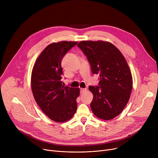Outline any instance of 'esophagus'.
<instances>
[{
	"mask_svg": "<svg viewBox=\"0 0 158 158\" xmlns=\"http://www.w3.org/2000/svg\"><path fill=\"white\" fill-rule=\"evenodd\" d=\"M86 89H86V88H81V89H80L81 93L82 94V93H84V92H85L86 91Z\"/></svg>",
	"mask_w": 158,
	"mask_h": 158,
	"instance_id": "34e87169",
	"label": "esophagus"
}]
</instances>
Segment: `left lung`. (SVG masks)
Listing matches in <instances>:
<instances>
[{"instance_id":"1","label":"left lung","mask_w":158,"mask_h":158,"mask_svg":"<svg viewBox=\"0 0 158 158\" xmlns=\"http://www.w3.org/2000/svg\"><path fill=\"white\" fill-rule=\"evenodd\" d=\"M77 46L86 56L92 73L100 76L98 86H89L94 95L91 109L97 118L111 120L122 113L129 100L132 78L129 65L121 52L108 41H81Z\"/></svg>"}]
</instances>
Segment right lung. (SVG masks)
I'll return each instance as SVG.
<instances>
[{
	"instance_id": "obj_1",
	"label": "right lung",
	"mask_w": 158,
	"mask_h": 158,
	"mask_svg": "<svg viewBox=\"0 0 158 158\" xmlns=\"http://www.w3.org/2000/svg\"><path fill=\"white\" fill-rule=\"evenodd\" d=\"M77 41H63L47 46L36 60L31 73L33 96L40 109L52 120L64 122L77 108L79 88L62 85L61 61Z\"/></svg>"
}]
</instances>
